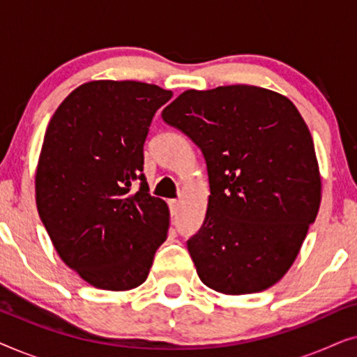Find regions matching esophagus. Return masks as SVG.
I'll return each instance as SVG.
<instances>
[{"label": "esophagus", "mask_w": 357, "mask_h": 357, "mask_svg": "<svg viewBox=\"0 0 357 357\" xmlns=\"http://www.w3.org/2000/svg\"><path fill=\"white\" fill-rule=\"evenodd\" d=\"M178 206H180L178 199H169V208H170V214H172V216H175V214H177Z\"/></svg>", "instance_id": "34e87169"}]
</instances>
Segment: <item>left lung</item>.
Returning a JSON list of instances; mask_svg holds the SVG:
<instances>
[{
    "instance_id": "obj_1",
    "label": "left lung",
    "mask_w": 357,
    "mask_h": 357,
    "mask_svg": "<svg viewBox=\"0 0 357 357\" xmlns=\"http://www.w3.org/2000/svg\"><path fill=\"white\" fill-rule=\"evenodd\" d=\"M162 119L206 160V216L187 242L199 280L229 296L271 287L294 263L321 199L299 110L275 91L236 84L185 91Z\"/></svg>"
}]
</instances>
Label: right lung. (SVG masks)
Returning a JSON list of instances; mask_svg holds the SVG:
<instances>
[{
    "mask_svg": "<svg viewBox=\"0 0 357 357\" xmlns=\"http://www.w3.org/2000/svg\"><path fill=\"white\" fill-rule=\"evenodd\" d=\"M172 92L138 81H91L61 102L36 172L38 216L58 255L91 286L146 281L167 238L169 208L151 197L143 146Z\"/></svg>",
    "mask_w": 357,
    "mask_h": 357,
    "instance_id": "1",
    "label": "right lung"
}]
</instances>
